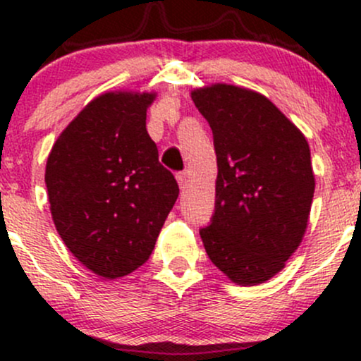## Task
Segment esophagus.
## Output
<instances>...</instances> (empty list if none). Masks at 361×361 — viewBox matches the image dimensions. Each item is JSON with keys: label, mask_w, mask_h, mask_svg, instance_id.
Masks as SVG:
<instances>
[{"label": "esophagus", "mask_w": 361, "mask_h": 361, "mask_svg": "<svg viewBox=\"0 0 361 361\" xmlns=\"http://www.w3.org/2000/svg\"><path fill=\"white\" fill-rule=\"evenodd\" d=\"M176 180H178V185H180V188L185 190L186 183H188V175H186V173H178Z\"/></svg>", "instance_id": "1"}]
</instances>
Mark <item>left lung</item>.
Returning a JSON list of instances; mask_svg holds the SVG:
<instances>
[{"label":"left lung","instance_id":"1","mask_svg":"<svg viewBox=\"0 0 361 361\" xmlns=\"http://www.w3.org/2000/svg\"><path fill=\"white\" fill-rule=\"evenodd\" d=\"M217 154L215 210L200 229L209 258L234 283L258 285L299 247L314 197L310 149L263 94L231 85L195 90Z\"/></svg>","mask_w":361,"mask_h":361}]
</instances>
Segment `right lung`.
<instances>
[{
  "mask_svg": "<svg viewBox=\"0 0 361 361\" xmlns=\"http://www.w3.org/2000/svg\"><path fill=\"white\" fill-rule=\"evenodd\" d=\"M149 93H105L66 127L45 166L56 229L88 270L118 279L149 259L178 183L146 130Z\"/></svg>",
  "mask_w": 361,
  "mask_h": 361,
  "instance_id": "right-lung-1",
  "label": "right lung"
}]
</instances>
